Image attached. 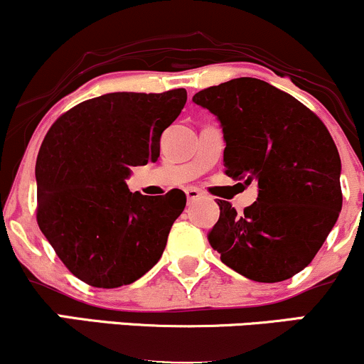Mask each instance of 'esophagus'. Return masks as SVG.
Segmentation results:
<instances>
[{"label": "esophagus", "mask_w": 364, "mask_h": 364, "mask_svg": "<svg viewBox=\"0 0 364 364\" xmlns=\"http://www.w3.org/2000/svg\"><path fill=\"white\" fill-rule=\"evenodd\" d=\"M185 193H186V198H188V202H195V200H198V198H202V191L200 190H196V188H186L185 190Z\"/></svg>", "instance_id": "1"}]
</instances>
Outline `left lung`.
Instances as JSON below:
<instances>
[{"mask_svg":"<svg viewBox=\"0 0 364 364\" xmlns=\"http://www.w3.org/2000/svg\"><path fill=\"white\" fill-rule=\"evenodd\" d=\"M224 133L225 174L258 183L237 214L219 200L208 243L220 260L257 282L301 272L342 208L341 157L328 129L298 99L258 78H235L193 95Z\"/></svg>","mask_w":364,"mask_h":364,"instance_id":"left-lung-1","label":"left lung"}]
</instances>
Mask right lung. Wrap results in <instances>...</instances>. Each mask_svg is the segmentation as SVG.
Here are the masks:
<instances>
[{
	"instance_id": "right-lung-1",
	"label": "right lung",
	"mask_w": 364,
	"mask_h": 364,
	"mask_svg": "<svg viewBox=\"0 0 364 364\" xmlns=\"http://www.w3.org/2000/svg\"><path fill=\"white\" fill-rule=\"evenodd\" d=\"M186 90L112 94L56 119L36 164L37 224L75 277L94 287L135 282L162 257L186 195L128 190L132 166L156 162Z\"/></svg>"
}]
</instances>
